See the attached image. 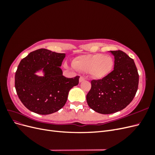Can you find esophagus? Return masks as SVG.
Listing matches in <instances>:
<instances>
[{
	"mask_svg": "<svg viewBox=\"0 0 155 155\" xmlns=\"http://www.w3.org/2000/svg\"><path fill=\"white\" fill-rule=\"evenodd\" d=\"M84 80H85V78H84V77H83V76H81L80 78H79V82H82V81H83Z\"/></svg>",
	"mask_w": 155,
	"mask_h": 155,
	"instance_id": "esophagus-1",
	"label": "esophagus"
}]
</instances>
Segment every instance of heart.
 Listing matches in <instances>:
<instances>
[{
	"mask_svg": "<svg viewBox=\"0 0 155 155\" xmlns=\"http://www.w3.org/2000/svg\"><path fill=\"white\" fill-rule=\"evenodd\" d=\"M111 57L101 54L84 55L74 61L73 67L79 71L90 72L92 76L101 79L109 74L113 67Z\"/></svg>",
	"mask_w": 155,
	"mask_h": 155,
	"instance_id": "b5f03b06",
	"label": "heart"
}]
</instances>
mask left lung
<instances>
[{
  "instance_id": "obj_1",
  "label": "left lung",
  "mask_w": 155,
  "mask_h": 155,
  "mask_svg": "<svg viewBox=\"0 0 155 155\" xmlns=\"http://www.w3.org/2000/svg\"><path fill=\"white\" fill-rule=\"evenodd\" d=\"M114 57V70L99 80H92L87 95L90 108L109 114L124 109L133 101L138 90L139 76L134 60L121 50L110 51Z\"/></svg>"
}]
</instances>
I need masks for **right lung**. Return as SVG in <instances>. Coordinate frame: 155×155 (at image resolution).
Here are the masks:
<instances>
[{"label": "right lung", "mask_w": 155, "mask_h": 155, "mask_svg": "<svg viewBox=\"0 0 155 155\" xmlns=\"http://www.w3.org/2000/svg\"><path fill=\"white\" fill-rule=\"evenodd\" d=\"M65 54L41 48L30 53L18 64L15 76L16 92L22 104L35 113L46 115L66 104L68 92L79 76L67 78L60 67ZM41 70L43 77L35 74Z\"/></svg>", "instance_id": "add662e5"}]
</instances>
